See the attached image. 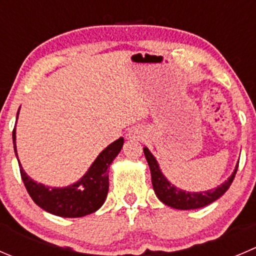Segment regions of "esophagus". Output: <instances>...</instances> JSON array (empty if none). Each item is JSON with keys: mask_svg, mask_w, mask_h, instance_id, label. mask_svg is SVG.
Segmentation results:
<instances>
[{"mask_svg": "<svg viewBox=\"0 0 256 256\" xmlns=\"http://www.w3.org/2000/svg\"><path fill=\"white\" fill-rule=\"evenodd\" d=\"M128 135H130L131 138H140V136H141V131L138 130V128H132V130L130 131V134H128Z\"/></svg>", "mask_w": 256, "mask_h": 256, "instance_id": "34e87169", "label": "esophagus"}]
</instances>
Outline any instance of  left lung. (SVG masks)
Instances as JSON below:
<instances>
[{
	"label": "left lung",
	"mask_w": 256,
	"mask_h": 256,
	"mask_svg": "<svg viewBox=\"0 0 256 256\" xmlns=\"http://www.w3.org/2000/svg\"><path fill=\"white\" fill-rule=\"evenodd\" d=\"M144 154L148 160V166H150L151 171V180H152L154 190L155 194L161 202L168 206L174 208V209H180V210H191V209H199V208L206 206V205L212 204V202L219 199L220 196L225 194V191L230 188L232 180L235 178V174L238 171V166L235 168L232 175L222 184L218 186L216 188H212L208 191H202V192H186V191L180 190V188H175L172 184L168 182L165 178V176L161 174L160 168L158 165V161L154 158L152 154L148 151V148H144Z\"/></svg>",
	"instance_id": "left-lung-1"
}]
</instances>
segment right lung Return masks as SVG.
<instances>
[{"label":"right lung","instance_id":"add662e5","mask_svg":"<svg viewBox=\"0 0 256 256\" xmlns=\"http://www.w3.org/2000/svg\"><path fill=\"white\" fill-rule=\"evenodd\" d=\"M14 154L16 151V130L12 131ZM124 145V138H120L108 145L98 158L86 175L74 185L64 188H48L42 184H37L20 165L22 181L24 184L27 192L44 212H51L62 218H81L95 212L102 206L108 191V166L114 158L118 155ZM18 160V158H17Z\"/></svg>","mask_w":256,"mask_h":256}]
</instances>
